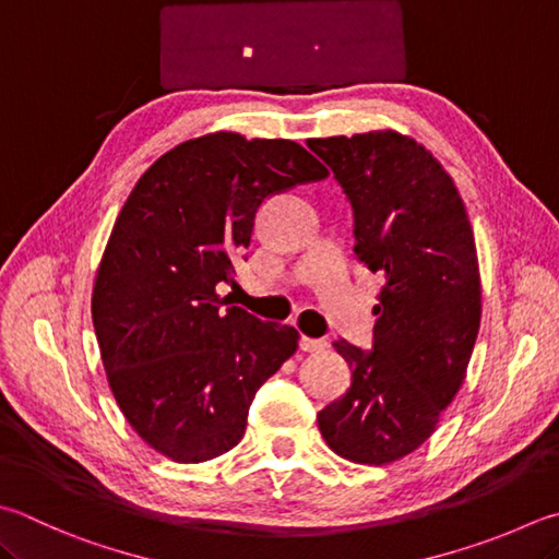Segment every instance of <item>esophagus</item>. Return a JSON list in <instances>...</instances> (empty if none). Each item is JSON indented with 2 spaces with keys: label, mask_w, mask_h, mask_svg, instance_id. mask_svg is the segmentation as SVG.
Returning a JSON list of instances; mask_svg holds the SVG:
<instances>
[{
  "label": "esophagus",
  "mask_w": 559,
  "mask_h": 559,
  "mask_svg": "<svg viewBox=\"0 0 559 559\" xmlns=\"http://www.w3.org/2000/svg\"><path fill=\"white\" fill-rule=\"evenodd\" d=\"M299 345H301L304 353H321V350H325V347H329V343L321 341V338H311V335H301Z\"/></svg>",
  "instance_id": "1"
}]
</instances>
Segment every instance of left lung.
I'll use <instances>...</instances> for the list:
<instances>
[{"label":"left lung","instance_id":"8db88e82","mask_svg":"<svg viewBox=\"0 0 559 559\" xmlns=\"http://www.w3.org/2000/svg\"><path fill=\"white\" fill-rule=\"evenodd\" d=\"M309 148L350 199L355 255L384 272L372 350L333 343L353 382L316 420L335 455L389 465L426 443L465 382L481 321L475 234L452 177L408 135H331Z\"/></svg>","mask_w":559,"mask_h":559}]
</instances>
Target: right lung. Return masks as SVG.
Returning <instances> with one entry per match:
<instances>
[{
  "label": "right lung",
  "mask_w": 559,
  "mask_h": 559,
  "mask_svg": "<svg viewBox=\"0 0 559 559\" xmlns=\"http://www.w3.org/2000/svg\"><path fill=\"white\" fill-rule=\"evenodd\" d=\"M329 170L299 143L216 131L175 145L121 206L92 289L111 394L155 452L182 465L240 443L258 389L297 353L294 325L226 307L260 204Z\"/></svg>",
  "instance_id": "1"
}]
</instances>
